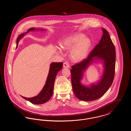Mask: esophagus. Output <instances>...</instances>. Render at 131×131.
Instances as JSON below:
<instances>
[{
	"instance_id": "obj_1",
	"label": "esophagus",
	"mask_w": 131,
	"mask_h": 131,
	"mask_svg": "<svg viewBox=\"0 0 131 131\" xmlns=\"http://www.w3.org/2000/svg\"><path fill=\"white\" fill-rule=\"evenodd\" d=\"M63 68H70V66H69V64H68V62H65L63 63Z\"/></svg>"
}]
</instances>
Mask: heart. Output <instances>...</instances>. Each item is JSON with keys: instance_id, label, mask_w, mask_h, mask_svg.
Here are the masks:
<instances>
[{"instance_id": "1", "label": "heart", "mask_w": 131, "mask_h": 131, "mask_svg": "<svg viewBox=\"0 0 131 131\" xmlns=\"http://www.w3.org/2000/svg\"><path fill=\"white\" fill-rule=\"evenodd\" d=\"M59 45L62 49L70 50L69 57L73 62L83 60L88 54L91 43L85 35L81 33H75L61 40Z\"/></svg>"}]
</instances>
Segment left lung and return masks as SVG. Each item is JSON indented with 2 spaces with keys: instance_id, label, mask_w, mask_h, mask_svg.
<instances>
[{
  "instance_id": "1",
  "label": "left lung",
  "mask_w": 131,
  "mask_h": 131,
  "mask_svg": "<svg viewBox=\"0 0 131 131\" xmlns=\"http://www.w3.org/2000/svg\"><path fill=\"white\" fill-rule=\"evenodd\" d=\"M103 34L99 43L87 58L72 66L71 70L74 93L79 100L91 101L101 97L112 84L115 73V49L108 32L102 29ZM103 64V72L99 80L89 85L81 82L84 73L93 63Z\"/></svg>"
}]
</instances>
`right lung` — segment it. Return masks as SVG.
Here are the masks:
<instances>
[{
    "instance_id": "right-lung-1",
    "label": "right lung",
    "mask_w": 131,
    "mask_h": 131,
    "mask_svg": "<svg viewBox=\"0 0 131 131\" xmlns=\"http://www.w3.org/2000/svg\"><path fill=\"white\" fill-rule=\"evenodd\" d=\"M46 29H36L35 28H31L29 29L26 32L21 33L19 35L17 39V47L18 46L19 42L22 38L25 36V34L28 33L29 32L34 31H45ZM63 66L62 62H52L50 64L49 73L47 77L45 84L42 88V90L37 96L31 98H27L21 96L25 99L30 101L31 103L34 104H41L46 103L48 101L52 96L53 92V88L54 81L56 80L57 73L62 69Z\"/></svg>"
}]
</instances>
